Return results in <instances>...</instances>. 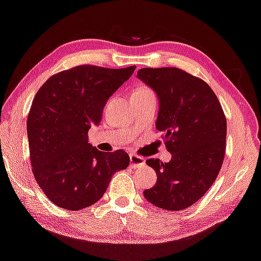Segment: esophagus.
Masks as SVG:
<instances>
[{
  "mask_svg": "<svg viewBox=\"0 0 261 261\" xmlns=\"http://www.w3.org/2000/svg\"><path fill=\"white\" fill-rule=\"evenodd\" d=\"M129 160H130L132 168H139V166L144 164V159H143V157L135 155V153H132V155L129 156Z\"/></svg>",
  "mask_w": 261,
  "mask_h": 261,
  "instance_id": "esophagus-1",
  "label": "esophagus"
}]
</instances>
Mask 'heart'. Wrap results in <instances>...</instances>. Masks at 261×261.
<instances>
[{"instance_id":"1","label":"heart","mask_w":261,"mask_h":261,"mask_svg":"<svg viewBox=\"0 0 261 261\" xmlns=\"http://www.w3.org/2000/svg\"><path fill=\"white\" fill-rule=\"evenodd\" d=\"M148 91H151V90H149V89L146 87H141L139 89H136L134 92H148Z\"/></svg>"}]
</instances>
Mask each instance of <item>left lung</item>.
Segmentation results:
<instances>
[{
  "label": "left lung",
  "mask_w": 261,
  "mask_h": 261,
  "mask_svg": "<svg viewBox=\"0 0 261 261\" xmlns=\"http://www.w3.org/2000/svg\"><path fill=\"white\" fill-rule=\"evenodd\" d=\"M138 77L159 97L156 128L172 153L169 163L147 161L157 181L143 195L156 207L182 211L202 198L220 172L227 138L224 112L204 81L178 68H142Z\"/></svg>",
  "instance_id": "8db88e82"
}]
</instances>
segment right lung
<instances>
[{
    "label": "right lung",
    "instance_id": "right-lung-1",
    "mask_svg": "<svg viewBox=\"0 0 261 261\" xmlns=\"http://www.w3.org/2000/svg\"><path fill=\"white\" fill-rule=\"evenodd\" d=\"M135 68L77 66L50 76L34 96L28 117L30 160L38 185L58 207H90L104 195L113 173L129 165L123 150L92 147L88 132L100 122L106 101Z\"/></svg>",
    "mask_w": 261,
    "mask_h": 261
}]
</instances>
